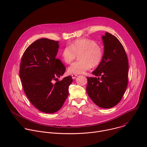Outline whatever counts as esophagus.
<instances>
[{
    "mask_svg": "<svg viewBox=\"0 0 147 147\" xmlns=\"http://www.w3.org/2000/svg\"><path fill=\"white\" fill-rule=\"evenodd\" d=\"M77 76V74H72V75H71V77H72V78H73V79L76 78Z\"/></svg>",
    "mask_w": 147,
    "mask_h": 147,
    "instance_id": "34e87169",
    "label": "esophagus"
}]
</instances>
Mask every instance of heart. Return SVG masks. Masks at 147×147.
I'll return each instance as SVG.
<instances>
[{"label": "heart", "instance_id": "heart-1", "mask_svg": "<svg viewBox=\"0 0 147 147\" xmlns=\"http://www.w3.org/2000/svg\"><path fill=\"white\" fill-rule=\"evenodd\" d=\"M79 61L73 63L68 68L70 74H82L99 66L103 57L102 47L92 39L80 38L62 49L61 58L66 64H70L77 56Z\"/></svg>", "mask_w": 147, "mask_h": 147}]
</instances>
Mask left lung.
<instances>
[{
  "label": "left lung",
  "mask_w": 147,
  "mask_h": 147,
  "mask_svg": "<svg viewBox=\"0 0 147 147\" xmlns=\"http://www.w3.org/2000/svg\"><path fill=\"white\" fill-rule=\"evenodd\" d=\"M102 39L103 57L92 73L96 77H87L86 90L97 106L107 109L116 105L127 88L129 61L124 47L115 36L106 32Z\"/></svg>",
  "instance_id": "left-lung-1"
}]
</instances>
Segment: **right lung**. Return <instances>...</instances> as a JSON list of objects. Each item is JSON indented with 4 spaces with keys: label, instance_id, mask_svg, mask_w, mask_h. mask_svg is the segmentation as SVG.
<instances>
[{
    "label": "right lung",
    "instance_id": "1",
    "mask_svg": "<svg viewBox=\"0 0 147 147\" xmlns=\"http://www.w3.org/2000/svg\"><path fill=\"white\" fill-rule=\"evenodd\" d=\"M58 43L47 38L35 40L26 49L20 66V77L27 98L36 109L47 113L62 107L73 81L70 76L58 80L66 70L61 61L56 58Z\"/></svg>",
    "mask_w": 147,
    "mask_h": 147
}]
</instances>
